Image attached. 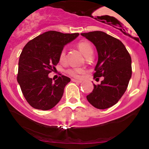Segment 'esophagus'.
Instances as JSON below:
<instances>
[{
  "mask_svg": "<svg viewBox=\"0 0 149 149\" xmlns=\"http://www.w3.org/2000/svg\"><path fill=\"white\" fill-rule=\"evenodd\" d=\"M71 81H73V82H75V83H81V80H76V79H73V78H72V79H71Z\"/></svg>",
  "mask_w": 149,
  "mask_h": 149,
  "instance_id": "obj_1",
  "label": "esophagus"
}]
</instances>
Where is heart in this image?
<instances>
[{
    "mask_svg": "<svg viewBox=\"0 0 149 149\" xmlns=\"http://www.w3.org/2000/svg\"><path fill=\"white\" fill-rule=\"evenodd\" d=\"M77 47L85 57H88V56L93 54V47H92V44L87 40L80 41L77 44ZM65 57H66V52H65V49H63L59 54V60L63 61L65 59ZM84 69L82 68H70L66 70V73L70 76L78 78L82 73H84Z\"/></svg>",
    "mask_w": 149,
    "mask_h": 149,
    "instance_id": "b5f03b06",
    "label": "heart"
}]
</instances>
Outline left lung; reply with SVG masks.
Here are the masks:
<instances>
[{
    "instance_id": "8db88e82",
    "label": "left lung",
    "mask_w": 149,
    "mask_h": 149,
    "mask_svg": "<svg viewBox=\"0 0 149 149\" xmlns=\"http://www.w3.org/2000/svg\"><path fill=\"white\" fill-rule=\"evenodd\" d=\"M96 46L98 61L94 78L104 76L100 85L94 89L87 100L93 107L105 109L115 105L127 90L132 76V59L130 53L118 39L102 31L81 33Z\"/></svg>"
}]
</instances>
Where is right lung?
Wrapping results in <instances>:
<instances>
[{
    "label": "right lung",
    "mask_w": 149,
    "mask_h": 149,
    "mask_svg": "<svg viewBox=\"0 0 149 149\" xmlns=\"http://www.w3.org/2000/svg\"><path fill=\"white\" fill-rule=\"evenodd\" d=\"M78 35L49 31L34 38L24 47L17 79L26 100L34 109L49 110L60 101L71 79L61 76L53 81L48 74L59 63L64 46Z\"/></svg>",
    "instance_id": "add662e5"
}]
</instances>
